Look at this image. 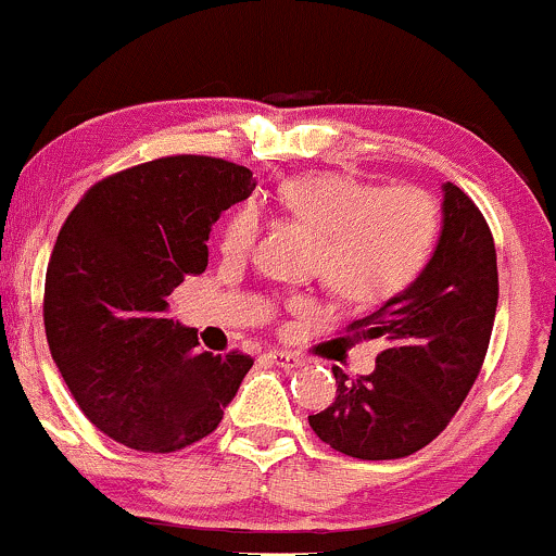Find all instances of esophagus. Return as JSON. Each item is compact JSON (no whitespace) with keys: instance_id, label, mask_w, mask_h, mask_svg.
Here are the masks:
<instances>
[{"instance_id":"1","label":"esophagus","mask_w":556,"mask_h":556,"mask_svg":"<svg viewBox=\"0 0 556 556\" xmlns=\"http://www.w3.org/2000/svg\"><path fill=\"white\" fill-rule=\"evenodd\" d=\"M267 357H270V362L273 365H278V367H302V357H296V354H291V352H280V349H276V352H270L267 354Z\"/></svg>"}]
</instances>
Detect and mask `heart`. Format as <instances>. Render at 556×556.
Wrapping results in <instances>:
<instances>
[{
    "mask_svg": "<svg viewBox=\"0 0 556 556\" xmlns=\"http://www.w3.org/2000/svg\"><path fill=\"white\" fill-rule=\"evenodd\" d=\"M291 220L320 236L317 270L336 296L380 304L417 276L435 239V207L409 186L372 189L339 173L291 178L278 191ZM257 215L241 210L223 233V254L244 257L257 239Z\"/></svg>",
    "mask_w": 556,
    "mask_h": 556,
    "instance_id": "heart-1",
    "label": "heart"
}]
</instances>
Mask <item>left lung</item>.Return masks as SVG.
<instances>
[{"mask_svg":"<svg viewBox=\"0 0 556 556\" xmlns=\"http://www.w3.org/2000/svg\"><path fill=\"white\" fill-rule=\"evenodd\" d=\"M441 233L413 283L354 320V339H378L370 376L333 367L339 389L309 426L336 452L357 459L415 454L448 426L476 383L498 302L494 236L459 186L444 184Z\"/></svg>","mask_w":556,"mask_h":556,"instance_id":"1","label":"left lung"}]
</instances>
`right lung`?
Segmentation results:
<instances>
[{
	"label": "right lung",
	"mask_w": 556,
	"mask_h": 556,
	"mask_svg": "<svg viewBox=\"0 0 556 556\" xmlns=\"http://www.w3.org/2000/svg\"><path fill=\"white\" fill-rule=\"evenodd\" d=\"M254 186L233 162L178 154L99 180L67 215L43 328L73 399L110 439L165 454L220 426L252 357L199 352L167 296L207 270L212 226Z\"/></svg>",
	"instance_id": "add662e5"
}]
</instances>
